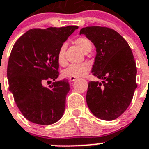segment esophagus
<instances>
[{"instance_id":"34e87169","label":"esophagus","mask_w":149,"mask_h":149,"mask_svg":"<svg viewBox=\"0 0 149 149\" xmlns=\"http://www.w3.org/2000/svg\"><path fill=\"white\" fill-rule=\"evenodd\" d=\"M76 79H77L76 77H70V78H69V80L70 81V82H73V81H75Z\"/></svg>"}]
</instances>
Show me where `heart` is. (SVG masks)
<instances>
[{
  "instance_id": "heart-1",
  "label": "heart",
  "mask_w": 149,
  "mask_h": 149,
  "mask_svg": "<svg viewBox=\"0 0 149 149\" xmlns=\"http://www.w3.org/2000/svg\"><path fill=\"white\" fill-rule=\"evenodd\" d=\"M74 43L83 50L84 53H88L92 49V43L89 39L86 37H80L75 39ZM65 50L66 45L63 44L60 46L56 54V60L60 66H65L66 60L65 58ZM91 65L89 63H82L79 64H71L66 69L62 70V75L64 77H84L90 71Z\"/></svg>"
}]
</instances>
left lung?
I'll list each match as a JSON object with an SVG mask.
<instances>
[{
  "mask_svg": "<svg viewBox=\"0 0 149 149\" xmlns=\"http://www.w3.org/2000/svg\"><path fill=\"white\" fill-rule=\"evenodd\" d=\"M96 48L91 72L102 83L90 81L86 93L87 106L102 120H114L130 105L137 88V69L132 49L113 29L86 26L80 30Z\"/></svg>",
  "mask_w": 149,
  "mask_h": 149,
  "instance_id": "obj_1",
  "label": "left lung"
}]
</instances>
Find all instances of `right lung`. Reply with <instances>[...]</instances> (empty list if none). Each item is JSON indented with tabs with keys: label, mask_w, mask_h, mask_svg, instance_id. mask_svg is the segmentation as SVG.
Masks as SVG:
<instances>
[{
	"label": "right lung",
	"mask_w": 149,
	"mask_h": 149,
	"mask_svg": "<svg viewBox=\"0 0 149 149\" xmlns=\"http://www.w3.org/2000/svg\"><path fill=\"white\" fill-rule=\"evenodd\" d=\"M77 26L33 28L16 41L8 64L9 90L18 109L31 123L47 125L63 115L68 80L54 82L59 77L56 54Z\"/></svg>",
	"instance_id": "right-lung-1"
}]
</instances>
